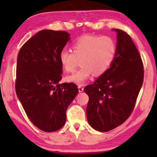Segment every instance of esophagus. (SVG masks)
<instances>
[{
	"label": "esophagus",
	"mask_w": 157,
	"mask_h": 157,
	"mask_svg": "<svg viewBox=\"0 0 157 157\" xmlns=\"http://www.w3.org/2000/svg\"><path fill=\"white\" fill-rule=\"evenodd\" d=\"M78 89H79V92H82L84 91V87L82 85H79L78 86Z\"/></svg>",
	"instance_id": "34e87169"
}]
</instances>
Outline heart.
<instances>
[{
	"instance_id": "1",
	"label": "heart",
	"mask_w": 157,
	"mask_h": 157,
	"mask_svg": "<svg viewBox=\"0 0 157 157\" xmlns=\"http://www.w3.org/2000/svg\"><path fill=\"white\" fill-rule=\"evenodd\" d=\"M116 41L108 36L84 35L74 42L71 50H63L59 54V62L63 68L72 73L79 64L82 67L66 80L82 84L93 74L104 75L112 65L116 55Z\"/></svg>"
}]
</instances>
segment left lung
I'll list each match as a JSON object with an SVG mask.
<instances>
[{
    "instance_id": "8db88e82",
    "label": "left lung",
    "mask_w": 157,
    "mask_h": 157,
    "mask_svg": "<svg viewBox=\"0 0 157 157\" xmlns=\"http://www.w3.org/2000/svg\"><path fill=\"white\" fill-rule=\"evenodd\" d=\"M117 32L115 59L109 69L85 87L89 95L86 117L93 128L108 132L131 115L143 82V63L139 50L125 32Z\"/></svg>"
}]
</instances>
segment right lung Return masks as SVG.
Returning a JSON list of instances; mask_svg holds the SVG:
<instances>
[{"mask_svg": "<svg viewBox=\"0 0 157 157\" xmlns=\"http://www.w3.org/2000/svg\"><path fill=\"white\" fill-rule=\"evenodd\" d=\"M65 31L43 30L18 52L16 93L30 121L42 131L59 130L66 112L78 93L74 83H62L59 54L70 39Z\"/></svg>", "mask_w": 157, "mask_h": 157, "instance_id": "1", "label": "right lung"}]
</instances>
